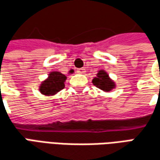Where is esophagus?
<instances>
[{"mask_svg":"<svg viewBox=\"0 0 160 160\" xmlns=\"http://www.w3.org/2000/svg\"><path fill=\"white\" fill-rule=\"evenodd\" d=\"M77 72H78V73H81V74H83V73L86 72V70H85V68H79V69H77Z\"/></svg>","mask_w":160,"mask_h":160,"instance_id":"1","label":"esophagus"}]
</instances>
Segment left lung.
<instances>
[{"label":"left lung","mask_w":160,"mask_h":160,"mask_svg":"<svg viewBox=\"0 0 160 160\" xmlns=\"http://www.w3.org/2000/svg\"><path fill=\"white\" fill-rule=\"evenodd\" d=\"M92 84L96 88L106 92H109L116 88L115 82L112 80L107 71L104 69H100L98 71L96 77H94L92 80Z\"/></svg>","instance_id":"obj_1"}]
</instances>
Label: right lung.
I'll use <instances>...</instances> for the list:
<instances>
[{
    "instance_id": "add662e5",
    "label": "right lung",
    "mask_w": 160,
    "mask_h": 160,
    "mask_svg": "<svg viewBox=\"0 0 160 160\" xmlns=\"http://www.w3.org/2000/svg\"><path fill=\"white\" fill-rule=\"evenodd\" d=\"M73 70H70L68 73H72ZM68 77L58 71L49 72L47 79L41 81L39 86V92L45 96H53L65 88V81Z\"/></svg>"
}]
</instances>
